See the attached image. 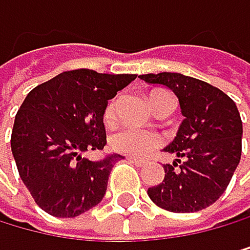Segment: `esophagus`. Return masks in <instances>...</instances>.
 <instances>
[{
    "label": "esophagus",
    "instance_id": "esophagus-1",
    "mask_svg": "<svg viewBox=\"0 0 250 250\" xmlns=\"http://www.w3.org/2000/svg\"><path fill=\"white\" fill-rule=\"evenodd\" d=\"M126 161H128V163H131V164H134V166H138V167H142V166L146 164L144 160H138V158H134V156H126Z\"/></svg>",
    "mask_w": 250,
    "mask_h": 250
}]
</instances>
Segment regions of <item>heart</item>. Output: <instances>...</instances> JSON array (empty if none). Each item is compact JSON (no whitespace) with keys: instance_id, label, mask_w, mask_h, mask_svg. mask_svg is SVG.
Listing matches in <instances>:
<instances>
[{"instance_id":"obj_1","label":"heart","mask_w":250,"mask_h":250,"mask_svg":"<svg viewBox=\"0 0 250 250\" xmlns=\"http://www.w3.org/2000/svg\"><path fill=\"white\" fill-rule=\"evenodd\" d=\"M116 103H117L116 98H112V100L106 104V109H104L106 122H112V120H114ZM111 146L120 153L131 155V156H146L160 146V138L152 131L139 130V128H134V126H124V128H120V130H117L116 133H112Z\"/></svg>"}]
</instances>
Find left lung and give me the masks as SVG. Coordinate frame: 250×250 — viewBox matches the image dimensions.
Returning a JSON list of instances; mask_svg holds the SVG:
<instances>
[{
    "mask_svg": "<svg viewBox=\"0 0 250 250\" xmlns=\"http://www.w3.org/2000/svg\"><path fill=\"white\" fill-rule=\"evenodd\" d=\"M139 78L170 89L185 117L175 139L164 148L177 160L164 164L163 183L148 188V197L174 213L204 210L227 189L241 160L243 124L236 104L218 87L182 73Z\"/></svg>",
    "mask_w": 250,
    "mask_h": 250,
    "instance_id": "1",
    "label": "left lung"
}]
</instances>
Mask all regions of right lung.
<instances>
[{"instance_id": "1", "label": "right lung", "mask_w": 250, "mask_h": 250, "mask_svg": "<svg viewBox=\"0 0 250 250\" xmlns=\"http://www.w3.org/2000/svg\"><path fill=\"white\" fill-rule=\"evenodd\" d=\"M136 75L64 72L26 95L14 122L10 148L18 174L36 204L56 218H75L102 202L120 155L83 158L103 150L108 100Z\"/></svg>"}]
</instances>
